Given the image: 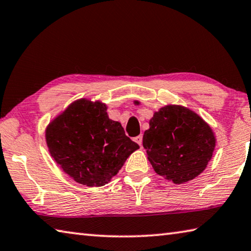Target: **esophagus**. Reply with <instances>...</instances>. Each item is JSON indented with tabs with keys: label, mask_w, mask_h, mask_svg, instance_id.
<instances>
[{
	"label": "esophagus",
	"mask_w": 251,
	"mask_h": 251,
	"mask_svg": "<svg viewBox=\"0 0 251 251\" xmlns=\"http://www.w3.org/2000/svg\"><path fill=\"white\" fill-rule=\"evenodd\" d=\"M135 141H136V143H137L139 146L143 145V135L137 136V137L135 138Z\"/></svg>",
	"instance_id": "1"
}]
</instances>
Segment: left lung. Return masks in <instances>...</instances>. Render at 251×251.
Wrapping results in <instances>:
<instances>
[{
  "label": "left lung",
  "instance_id": "8db88e82",
  "mask_svg": "<svg viewBox=\"0 0 251 251\" xmlns=\"http://www.w3.org/2000/svg\"><path fill=\"white\" fill-rule=\"evenodd\" d=\"M149 126L143 146L159 176L181 184L203 172L213 156L215 137L198 114L168 105L154 113Z\"/></svg>",
  "mask_w": 251,
  "mask_h": 251
}]
</instances>
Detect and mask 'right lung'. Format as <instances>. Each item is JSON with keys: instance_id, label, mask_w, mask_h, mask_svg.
Here are the masks:
<instances>
[{"instance_id": "add662e5", "label": "right lung", "mask_w": 251, "mask_h": 251, "mask_svg": "<svg viewBox=\"0 0 251 251\" xmlns=\"http://www.w3.org/2000/svg\"><path fill=\"white\" fill-rule=\"evenodd\" d=\"M50 154L80 184L108 183L139 146L125 135L121 123L108 118L105 104L79 100L46 130Z\"/></svg>"}]
</instances>
